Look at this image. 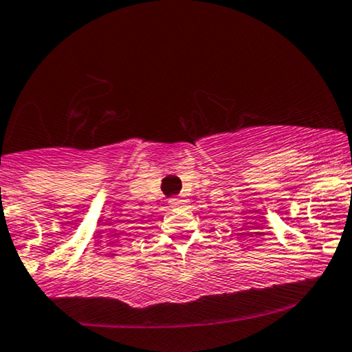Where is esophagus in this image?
I'll return each mask as SVG.
<instances>
[{"label": "esophagus", "mask_w": 352, "mask_h": 352, "mask_svg": "<svg viewBox=\"0 0 352 352\" xmlns=\"http://www.w3.org/2000/svg\"><path fill=\"white\" fill-rule=\"evenodd\" d=\"M185 204H187V199H185V197H175V199H170V200H168V205H170L172 208L184 207Z\"/></svg>", "instance_id": "1"}]
</instances>
